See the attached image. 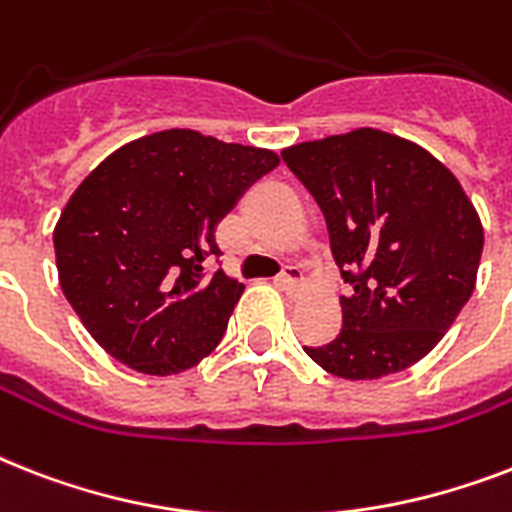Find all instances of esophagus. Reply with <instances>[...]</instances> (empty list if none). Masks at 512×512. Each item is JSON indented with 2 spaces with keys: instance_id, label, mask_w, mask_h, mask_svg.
<instances>
[{
  "instance_id": "esophagus-1",
  "label": "esophagus",
  "mask_w": 512,
  "mask_h": 512,
  "mask_svg": "<svg viewBox=\"0 0 512 512\" xmlns=\"http://www.w3.org/2000/svg\"><path fill=\"white\" fill-rule=\"evenodd\" d=\"M276 281L281 284V289L292 292V289L300 287V281H303V271H300V268H295V265H287V268L279 273V279Z\"/></svg>"
}]
</instances>
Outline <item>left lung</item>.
Returning <instances> with one entry per match:
<instances>
[{"instance_id":"left-lung-1","label":"left lung","mask_w":512,"mask_h":512,"mask_svg":"<svg viewBox=\"0 0 512 512\" xmlns=\"http://www.w3.org/2000/svg\"><path fill=\"white\" fill-rule=\"evenodd\" d=\"M324 212L353 295L342 329L305 353L342 380L404 372L436 348L476 287L484 228L457 177L425 148L380 130L281 154Z\"/></svg>"}]
</instances>
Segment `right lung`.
I'll list each match as a JSON object with an SVG mask.
<instances>
[{"mask_svg": "<svg viewBox=\"0 0 512 512\" xmlns=\"http://www.w3.org/2000/svg\"><path fill=\"white\" fill-rule=\"evenodd\" d=\"M276 167L265 148L167 130L84 177L52 241L60 289L98 345L162 377L209 356L244 292L223 268H207L223 255L215 228Z\"/></svg>", "mask_w": 512, "mask_h": 512, "instance_id": "obj_1", "label": "right lung"}]
</instances>
